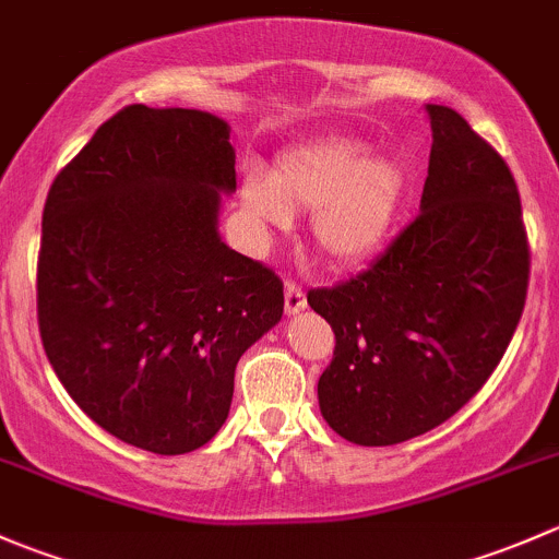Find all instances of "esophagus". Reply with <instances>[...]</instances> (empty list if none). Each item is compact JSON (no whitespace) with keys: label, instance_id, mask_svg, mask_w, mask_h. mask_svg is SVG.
<instances>
[{"label":"esophagus","instance_id":"esophagus-1","mask_svg":"<svg viewBox=\"0 0 559 559\" xmlns=\"http://www.w3.org/2000/svg\"><path fill=\"white\" fill-rule=\"evenodd\" d=\"M284 308H286V313H289V316L306 311V295H302L300 286L292 284V281L284 286Z\"/></svg>","mask_w":559,"mask_h":559}]
</instances>
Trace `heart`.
Segmentation results:
<instances>
[{
	"instance_id": "b5f03b06",
	"label": "heart",
	"mask_w": 559,
	"mask_h": 559,
	"mask_svg": "<svg viewBox=\"0 0 559 559\" xmlns=\"http://www.w3.org/2000/svg\"><path fill=\"white\" fill-rule=\"evenodd\" d=\"M408 191L394 156H373L368 140L324 138L292 148L273 175L248 173L246 213L264 227H289L292 211H313V240L324 257L354 264L373 257L392 233Z\"/></svg>"
}]
</instances>
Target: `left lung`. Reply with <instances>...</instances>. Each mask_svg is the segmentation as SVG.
<instances>
[{
    "instance_id": "8db88e82",
    "label": "left lung",
    "mask_w": 559,
    "mask_h": 559,
    "mask_svg": "<svg viewBox=\"0 0 559 559\" xmlns=\"http://www.w3.org/2000/svg\"><path fill=\"white\" fill-rule=\"evenodd\" d=\"M427 116L419 216L362 273L308 292L335 332L321 416L359 447L403 443L454 416L503 359L527 295L514 175L452 107L427 105Z\"/></svg>"
}]
</instances>
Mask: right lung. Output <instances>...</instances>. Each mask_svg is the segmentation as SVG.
Segmentation results:
<instances>
[{"instance_id":"obj_1","label":"right lung","mask_w":559,"mask_h":559,"mask_svg":"<svg viewBox=\"0 0 559 559\" xmlns=\"http://www.w3.org/2000/svg\"><path fill=\"white\" fill-rule=\"evenodd\" d=\"M235 148L222 118L129 105L48 191L37 264L45 354L88 419L186 454L229 416L235 368L284 316L273 270L218 233Z\"/></svg>"}]
</instances>
